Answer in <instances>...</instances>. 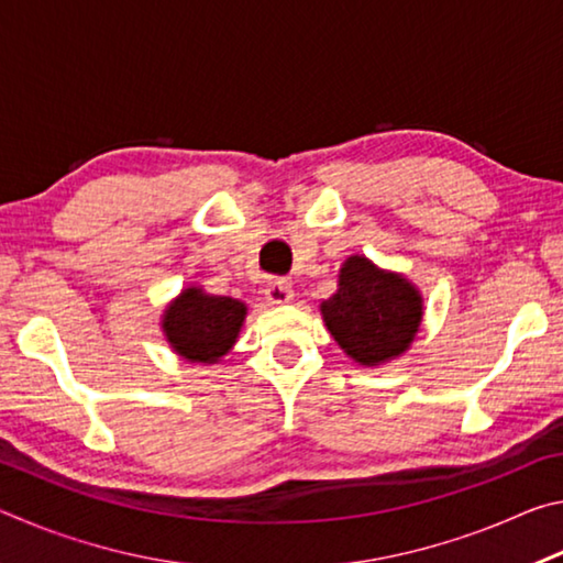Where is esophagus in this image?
I'll list each match as a JSON object with an SVG mask.
<instances>
[{
  "mask_svg": "<svg viewBox=\"0 0 563 563\" xmlns=\"http://www.w3.org/2000/svg\"><path fill=\"white\" fill-rule=\"evenodd\" d=\"M265 298H268V302H273V305H285V302H290V300H292V288H290V283H288V280H283V278H275V280H271L268 285H265Z\"/></svg>",
  "mask_w": 563,
  "mask_h": 563,
  "instance_id": "esophagus-1",
  "label": "esophagus"
}]
</instances>
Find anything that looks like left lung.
Returning a JSON list of instances; mask_svg holds the SVG:
<instances>
[{"instance_id":"8db88e82","label":"left lung","mask_w":563,"mask_h":563,"mask_svg":"<svg viewBox=\"0 0 563 563\" xmlns=\"http://www.w3.org/2000/svg\"><path fill=\"white\" fill-rule=\"evenodd\" d=\"M320 312L345 355L375 367L412 345L422 325V295L405 275L377 268L365 255H350L335 295L322 300Z\"/></svg>"}]
</instances>
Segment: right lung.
I'll list each match as a JSON object with an SVG mask.
<instances>
[{
	"instance_id": "add662e5",
	"label": "right lung",
	"mask_w": 563,
	"mask_h": 563,
	"mask_svg": "<svg viewBox=\"0 0 563 563\" xmlns=\"http://www.w3.org/2000/svg\"><path fill=\"white\" fill-rule=\"evenodd\" d=\"M245 316L247 308L241 300L208 295L190 285L168 305L161 328L180 357L213 365L235 345Z\"/></svg>"
}]
</instances>
